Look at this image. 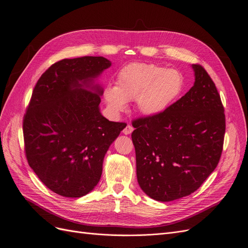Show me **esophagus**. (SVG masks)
I'll return each mask as SVG.
<instances>
[{
  "mask_svg": "<svg viewBox=\"0 0 248 248\" xmlns=\"http://www.w3.org/2000/svg\"><path fill=\"white\" fill-rule=\"evenodd\" d=\"M133 130H134V128L131 126L130 124H128L124 129H123V133L125 134V135H128V134H131L133 132Z\"/></svg>",
  "mask_w": 248,
  "mask_h": 248,
  "instance_id": "1",
  "label": "esophagus"
}]
</instances>
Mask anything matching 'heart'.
I'll use <instances>...</instances> for the list:
<instances>
[{
  "instance_id": "heart-1",
  "label": "heart",
  "mask_w": 248,
  "mask_h": 248,
  "mask_svg": "<svg viewBox=\"0 0 248 248\" xmlns=\"http://www.w3.org/2000/svg\"><path fill=\"white\" fill-rule=\"evenodd\" d=\"M183 87L184 77L179 70L134 62L119 70L115 87L105 88L104 98L114 112L123 111L126 102L136 99L140 113L156 116L178 99Z\"/></svg>"
}]
</instances>
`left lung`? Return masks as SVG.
I'll list each match as a JSON object with an SVG mask.
<instances>
[{
    "label": "left lung",
    "instance_id": "obj_1",
    "mask_svg": "<svg viewBox=\"0 0 248 248\" xmlns=\"http://www.w3.org/2000/svg\"><path fill=\"white\" fill-rule=\"evenodd\" d=\"M193 87L164 112L132 122L137 180L162 202L193 193L214 171L223 149L224 107L215 84L199 64Z\"/></svg>",
    "mask_w": 248,
    "mask_h": 248
}]
</instances>
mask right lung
<instances>
[{
    "instance_id": "1",
    "label": "right lung",
    "mask_w": 248,
    "mask_h": 248,
    "mask_svg": "<svg viewBox=\"0 0 248 248\" xmlns=\"http://www.w3.org/2000/svg\"><path fill=\"white\" fill-rule=\"evenodd\" d=\"M111 66L104 57L56 62L43 73L23 120L25 153L53 192L82 197L98 184L104 156L125 123L101 115L103 89L94 79Z\"/></svg>"
}]
</instances>
